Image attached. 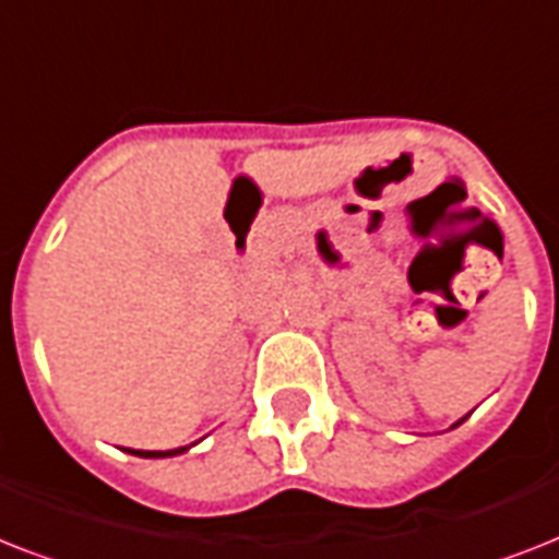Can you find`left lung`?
<instances>
[{
	"instance_id": "8db88e82",
	"label": "left lung",
	"mask_w": 559,
	"mask_h": 559,
	"mask_svg": "<svg viewBox=\"0 0 559 559\" xmlns=\"http://www.w3.org/2000/svg\"><path fill=\"white\" fill-rule=\"evenodd\" d=\"M459 424H464V417H461V420H459ZM459 424H455V426H459Z\"/></svg>"
}]
</instances>
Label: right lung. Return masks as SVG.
Listing matches in <instances>:
<instances>
[{
  "label": "right lung",
  "instance_id": "right-lung-1",
  "mask_svg": "<svg viewBox=\"0 0 559 559\" xmlns=\"http://www.w3.org/2000/svg\"><path fill=\"white\" fill-rule=\"evenodd\" d=\"M191 450V447H177V450H127L133 452V455H139V459H170V455H179V452Z\"/></svg>",
  "mask_w": 559,
  "mask_h": 559
}]
</instances>
